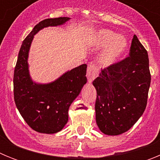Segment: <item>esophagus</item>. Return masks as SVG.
<instances>
[{
    "mask_svg": "<svg viewBox=\"0 0 160 160\" xmlns=\"http://www.w3.org/2000/svg\"><path fill=\"white\" fill-rule=\"evenodd\" d=\"M98 74V69L97 66L94 64H91L90 63L87 68V77L88 79L89 82H92V81L95 78Z\"/></svg>",
    "mask_w": 160,
    "mask_h": 160,
    "instance_id": "esophagus-1",
    "label": "esophagus"
}]
</instances>
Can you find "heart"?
Listing matches in <instances>:
<instances>
[{
  "label": "heart",
  "mask_w": 160,
  "mask_h": 160,
  "mask_svg": "<svg viewBox=\"0 0 160 160\" xmlns=\"http://www.w3.org/2000/svg\"><path fill=\"white\" fill-rule=\"evenodd\" d=\"M94 43L98 48L106 47L100 56V62L106 66L115 62L128 48V41L123 36L109 29H102L98 32Z\"/></svg>",
  "instance_id": "obj_1"
}]
</instances>
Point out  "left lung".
Instances as JSON below:
<instances>
[{
	"label": "left lung",
	"instance_id": "8db88e82",
	"mask_svg": "<svg viewBox=\"0 0 160 160\" xmlns=\"http://www.w3.org/2000/svg\"><path fill=\"white\" fill-rule=\"evenodd\" d=\"M151 84L148 53L134 35L129 56L102 69L93 81L96 122L108 135L128 131L142 116Z\"/></svg>",
	"mask_w": 160,
	"mask_h": 160
}]
</instances>
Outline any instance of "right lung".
<instances>
[{
	"mask_svg": "<svg viewBox=\"0 0 160 160\" xmlns=\"http://www.w3.org/2000/svg\"><path fill=\"white\" fill-rule=\"evenodd\" d=\"M69 19L48 18L37 24L23 41L18 53L13 74L14 101L26 123L38 132L53 134L64 128L70 104L87 82L86 64L49 84H37L29 76L27 59L33 35L43 28L62 25Z\"/></svg>",
	"mask_w": 160,
	"mask_h": 160,
	"instance_id": "add662e5",
	"label": "right lung"
}]
</instances>
